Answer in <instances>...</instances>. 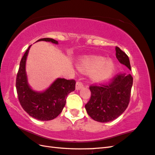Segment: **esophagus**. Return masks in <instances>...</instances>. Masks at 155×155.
Returning <instances> with one entry per match:
<instances>
[{
    "label": "esophagus",
    "mask_w": 155,
    "mask_h": 155,
    "mask_svg": "<svg viewBox=\"0 0 155 155\" xmlns=\"http://www.w3.org/2000/svg\"><path fill=\"white\" fill-rule=\"evenodd\" d=\"M83 88V84L81 82L78 81L76 83V90H80Z\"/></svg>",
    "instance_id": "obj_1"
}]
</instances>
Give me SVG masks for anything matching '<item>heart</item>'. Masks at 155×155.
<instances>
[{
  "mask_svg": "<svg viewBox=\"0 0 155 155\" xmlns=\"http://www.w3.org/2000/svg\"><path fill=\"white\" fill-rule=\"evenodd\" d=\"M78 66L82 71L91 72V78L97 83L109 80L116 71V65L112 60L99 56L84 57Z\"/></svg>",
  "mask_w": 155,
  "mask_h": 155,
  "instance_id": "heart-1",
  "label": "heart"
}]
</instances>
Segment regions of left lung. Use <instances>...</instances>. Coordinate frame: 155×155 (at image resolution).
I'll return each instance as SVG.
<instances>
[{
  "mask_svg": "<svg viewBox=\"0 0 155 155\" xmlns=\"http://www.w3.org/2000/svg\"><path fill=\"white\" fill-rule=\"evenodd\" d=\"M117 59L131 71L130 60L120 48H116ZM133 84L131 74L117 75L110 84L89 87L91 96L85 109L93 120L108 122L116 119L126 110L129 104Z\"/></svg>",
  "mask_w": 155,
  "mask_h": 155,
  "instance_id": "1",
  "label": "left lung"
}]
</instances>
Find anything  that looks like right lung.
Listing matches in <instances>:
<instances>
[{
	"label": "right lung",
	"instance_id": "1",
	"mask_svg": "<svg viewBox=\"0 0 155 155\" xmlns=\"http://www.w3.org/2000/svg\"><path fill=\"white\" fill-rule=\"evenodd\" d=\"M45 41L58 44L51 38H42L37 41ZM29 45L24 54L17 75L16 89L21 105L30 116L41 121H48L56 118L61 113L70 93L75 89L74 80L58 78L50 86L43 91H36L29 86L26 72V61Z\"/></svg>",
	"mask_w": 155,
	"mask_h": 155
}]
</instances>
